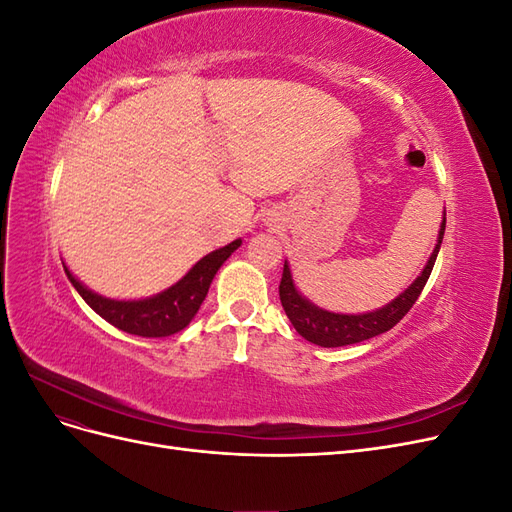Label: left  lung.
<instances>
[{
	"label": "left lung",
	"instance_id": "obj_1",
	"mask_svg": "<svg viewBox=\"0 0 512 512\" xmlns=\"http://www.w3.org/2000/svg\"><path fill=\"white\" fill-rule=\"evenodd\" d=\"M444 228H446V211L442 213V224L438 230L436 247H433V252L423 271L416 275V280L404 292L397 294L391 303H386L374 309V312H365V314H337V312H329V309L318 307L316 303L303 297L299 288L294 286L290 265L288 260H284L280 299L288 320L292 322V327L297 329V333L305 337L307 342L322 348L359 344V342H365V339L391 331L395 324L410 312V307L416 303V299L421 297V292L431 275V269L436 265V258L444 239Z\"/></svg>",
	"mask_w": 512,
	"mask_h": 512
}]
</instances>
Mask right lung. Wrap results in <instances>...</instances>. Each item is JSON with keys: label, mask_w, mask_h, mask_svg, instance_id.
Wrapping results in <instances>:
<instances>
[{"label": "right lung", "mask_w": 512, "mask_h": 512, "mask_svg": "<svg viewBox=\"0 0 512 512\" xmlns=\"http://www.w3.org/2000/svg\"><path fill=\"white\" fill-rule=\"evenodd\" d=\"M239 245L241 239H235L232 243L220 247V250L203 256L179 282L145 299L102 297V294L87 288L79 277L72 275V271L66 267V262L64 271L70 284L83 297V301L94 309L98 316H102L106 322H111L113 327L138 337H168L183 331L192 322V318L196 316L200 305H203L207 297L215 273L220 271L228 256L235 252Z\"/></svg>", "instance_id": "add662e5"}]
</instances>
